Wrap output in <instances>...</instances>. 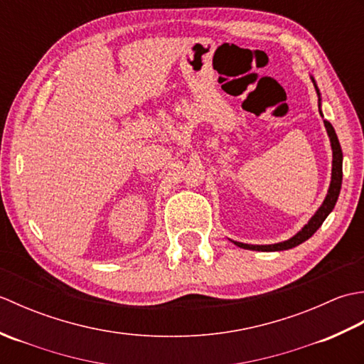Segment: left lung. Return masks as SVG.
Wrapping results in <instances>:
<instances>
[{"label":"left lung","mask_w":364,"mask_h":364,"mask_svg":"<svg viewBox=\"0 0 364 364\" xmlns=\"http://www.w3.org/2000/svg\"><path fill=\"white\" fill-rule=\"evenodd\" d=\"M313 84H314V89L318 92V97H319V114L322 115V109H321V105H322V98H321V92L318 84H316V80L313 76H310ZM323 117V115H322ZM323 127L327 129V134L330 139V145H331V153H333V161H331V180H330V186L327 191V196L323 198L322 205L318 208V211L313 214V218L308 220L301 230H299L296 235L292 237L286 239V241L282 242H277V244H267V245H253V244H244V242H237V241H230L233 242L235 245L241 247V249L245 250H257V252H282V250H289L292 247H297L301 242H305L306 239H310L316 231L319 230V227L323 223V220L327 219V215L333 211V208L338 202V197H339V192H341V184H343V150H341V145H339L338 141V136L335 133V128L331 127V123L323 120Z\"/></svg>","instance_id":"1"}]
</instances>
